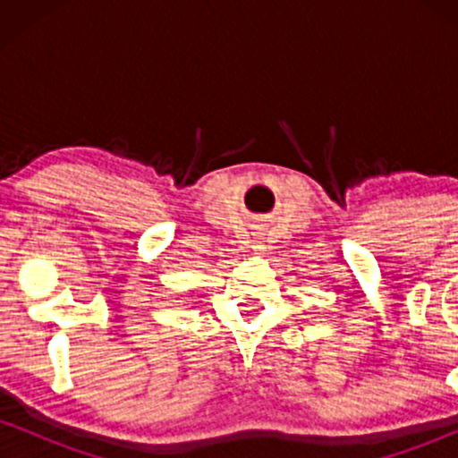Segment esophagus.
Segmentation results:
<instances>
[{
	"label": "esophagus",
	"mask_w": 458,
	"mask_h": 458,
	"mask_svg": "<svg viewBox=\"0 0 458 458\" xmlns=\"http://www.w3.org/2000/svg\"><path fill=\"white\" fill-rule=\"evenodd\" d=\"M251 247H254L256 251H265V241H262V239H256V241H254V245H251Z\"/></svg>",
	"instance_id": "34e87169"
}]
</instances>
